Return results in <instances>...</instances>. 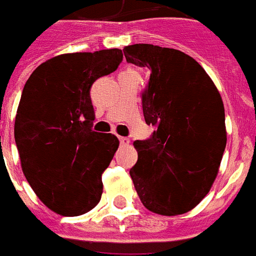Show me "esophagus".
<instances>
[{
    "mask_svg": "<svg viewBox=\"0 0 256 256\" xmlns=\"http://www.w3.org/2000/svg\"><path fill=\"white\" fill-rule=\"evenodd\" d=\"M119 142H120L122 146H126V145L130 144V140L128 137H119Z\"/></svg>",
    "mask_w": 256,
    "mask_h": 256,
    "instance_id": "1",
    "label": "esophagus"
}]
</instances>
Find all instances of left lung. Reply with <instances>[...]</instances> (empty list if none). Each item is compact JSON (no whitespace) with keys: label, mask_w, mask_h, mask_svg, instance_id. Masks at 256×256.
I'll list each match as a JSON object with an SVG mask.
<instances>
[{"label":"left lung","mask_w":256,"mask_h":256,"mask_svg":"<svg viewBox=\"0 0 256 256\" xmlns=\"http://www.w3.org/2000/svg\"><path fill=\"white\" fill-rule=\"evenodd\" d=\"M128 63L150 71L141 94L150 138L134 141L130 177L140 200L156 214H185L212 186L226 146L225 108L203 67L177 49L136 44Z\"/></svg>","instance_id":"1"}]
</instances>
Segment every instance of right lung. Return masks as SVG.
<instances>
[{
    "label": "right lung",
    "instance_id": "obj_1",
    "mask_svg": "<svg viewBox=\"0 0 256 256\" xmlns=\"http://www.w3.org/2000/svg\"><path fill=\"white\" fill-rule=\"evenodd\" d=\"M120 49L66 53L49 58L26 82L14 119L22 170L42 203L64 216L94 208L101 174L119 146L93 132L90 88L122 63Z\"/></svg>",
    "mask_w": 256,
    "mask_h": 256
}]
</instances>
